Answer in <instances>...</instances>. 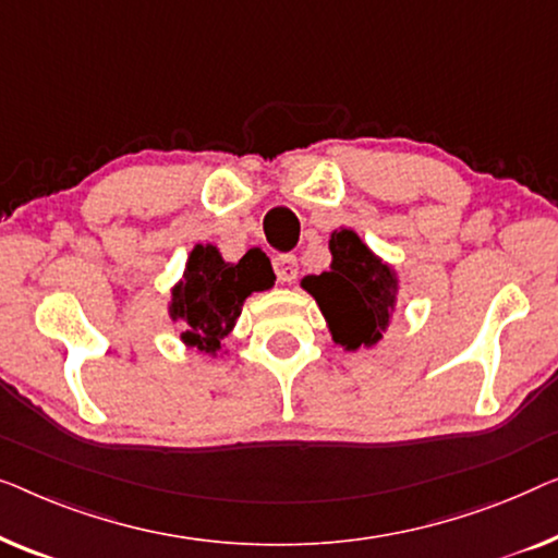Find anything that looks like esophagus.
I'll list each match as a JSON object with an SVG mask.
<instances>
[{"mask_svg": "<svg viewBox=\"0 0 558 558\" xmlns=\"http://www.w3.org/2000/svg\"><path fill=\"white\" fill-rule=\"evenodd\" d=\"M272 265H276L278 280L293 282L298 278V260H295V255H278L276 260H272Z\"/></svg>", "mask_w": 558, "mask_h": 558, "instance_id": "obj_1", "label": "esophagus"}]
</instances>
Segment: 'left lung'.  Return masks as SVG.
Instances as JSON below:
<instances>
[{"mask_svg": "<svg viewBox=\"0 0 558 558\" xmlns=\"http://www.w3.org/2000/svg\"><path fill=\"white\" fill-rule=\"evenodd\" d=\"M328 250V270L305 276L301 288L318 303L333 343L343 351L374 349L395 320L399 272L351 227H336Z\"/></svg>", "mask_w": 558, "mask_h": 558, "instance_id": "8db88e82", "label": "left lung"}]
</instances>
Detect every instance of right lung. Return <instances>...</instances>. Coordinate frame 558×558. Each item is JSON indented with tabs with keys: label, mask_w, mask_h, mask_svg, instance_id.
<instances>
[{
	"label": "right lung",
	"mask_w": 558,
	"mask_h": 558,
	"mask_svg": "<svg viewBox=\"0 0 558 558\" xmlns=\"http://www.w3.org/2000/svg\"><path fill=\"white\" fill-rule=\"evenodd\" d=\"M270 257L260 247L247 250L238 263H227L222 253L207 242L194 245L184 272L169 293V318L182 324V343L207 356L227 354V336L238 324L242 305L253 293L272 288Z\"/></svg>",
	"instance_id": "1"
}]
</instances>
